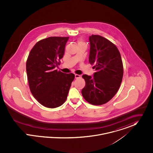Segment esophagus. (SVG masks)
Instances as JSON below:
<instances>
[{"label":"esophagus","mask_w":153,"mask_h":153,"mask_svg":"<svg viewBox=\"0 0 153 153\" xmlns=\"http://www.w3.org/2000/svg\"><path fill=\"white\" fill-rule=\"evenodd\" d=\"M81 77V76L79 75V74H75V78L76 79H79V78H80Z\"/></svg>","instance_id":"1"}]
</instances>
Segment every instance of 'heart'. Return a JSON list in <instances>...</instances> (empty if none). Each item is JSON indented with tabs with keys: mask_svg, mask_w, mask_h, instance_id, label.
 I'll list each match as a JSON object with an SVG mask.
<instances>
[{
	"mask_svg": "<svg viewBox=\"0 0 153 153\" xmlns=\"http://www.w3.org/2000/svg\"><path fill=\"white\" fill-rule=\"evenodd\" d=\"M79 43H84V42H82V41H80Z\"/></svg>",
	"mask_w": 153,
	"mask_h": 153,
	"instance_id": "obj_1",
	"label": "heart"
}]
</instances>
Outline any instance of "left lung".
Masks as SVG:
<instances>
[{"mask_svg":"<svg viewBox=\"0 0 153 153\" xmlns=\"http://www.w3.org/2000/svg\"><path fill=\"white\" fill-rule=\"evenodd\" d=\"M89 63L96 72L93 77L84 74L85 85L82 90L85 100L93 105H102L117 93L122 82L123 66L117 48L99 35L89 37Z\"/></svg>","mask_w":153,"mask_h":153,"instance_id":"left-lung-1","label":"left lung"}]
</instances>
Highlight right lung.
<instances>
[{
    "label": "right lung",
    "instance_id": "1",
    "mask_svg": "<svg viewBox=\"0 0 153 153\" xmlns=\"http://www.w3.org/2000/svg\"><path fill=\"white\" fill-rule=\"evenodd\" d=\"M69 37H50L37 42L26 62L30 91L42 105L56 108L66 100L74 79L73 73L55 70L63 57Z\"/></svg>",
    "mask_w": 153,
    "mask_h": 153
}]
</instances>
